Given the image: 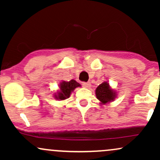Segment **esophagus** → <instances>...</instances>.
Masks as SVG:
<instances>
[{
  "mask_svg": "<svg viewBox=\"0 0 160 160\" xmlns=\"http://www.w3.org/2000/svg\"><path fill=\"white\" fill-rule=\"evenodd\" d=\"M82 85L83 87H85V88H89L91 86V82H83L82 83Z\"/></svg>",
  "mask_w": 160,
  "mask_h": 160,
  "instance_id": "esophagus-1",
  "label": "esophagus"
}]
</instances>
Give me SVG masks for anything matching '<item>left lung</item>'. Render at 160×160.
<instances>
[{
    "label": "left lung",
    "instance_id": "1",
    "mask_svg": "<svg viewBox=\"0 0 160 160\" xmlns=\"http://www.w3.org/2000/svg\"><path fill=\"white\" fill-rule=\"evenodd\" d=\"M95 95L101 103L103 104L112 102L116 98L115 92L110 88L108 82H102L96 88Z\"/></svg>",
    "mask_w": 160,
    "mask_h": 160
}]
</instances>
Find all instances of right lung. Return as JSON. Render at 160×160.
Segmentation results:
<instances>
[{
    "mask_svg": "<svg viewBox=\"0 0 160 160\" xmlns=\"http://www.w3.org/2000/svg\"><path fill=\"white\" fill-rule=\"evenodd\" d=\"M80 86V83H78L76 80H71V81L65 82L62 81L60 83V91L57 92V94L55 95V98L59 100H65L66 98H68L71 93L74 91L75 88L79 87Z\"/></svg>",
    "mask_w": 160,
    "mask_h": 160,
    "instance_id": "add662e5",
    "label": "right lung"
}]
</instances>
